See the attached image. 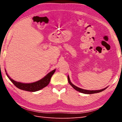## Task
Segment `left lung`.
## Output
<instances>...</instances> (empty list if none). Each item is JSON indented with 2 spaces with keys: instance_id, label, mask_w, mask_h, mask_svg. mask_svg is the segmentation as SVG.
Masks as SVG:
<instances>
[{
  "instance_id": "left-lung-1",
  "label": "left lung",
  "mask_w": 122,
  "mask_h": 122,
  "mask_svg": "<svg viewBox=\"0 0 122 122\" xmlns=\"http://www.w3.org/2000/svg\"><path fill=\"white\" fill-rule=\"evenodd\" d=\"M68 82L69 83V84L71 85V86L74 88V89L77 91H78L80 93H83V94H95V93H100V92H101L102 91H103L104 90H105L106 88L107 87H106L103 89L100 90H96V91H90V90H84V89H82V88H79L78 87H77L76 86H75V85H74L71 82V81L70 80V78L69 76H68Z\"/></svg>"
}]
</instances>
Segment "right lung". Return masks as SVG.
Returning a JSON list of instances; mask_svg holds the SVG:
<instances>
[{
	"label": "right lung",
	"mask_w": 122,
	"mask_h": 122,
	"mask_svg": "<svg viewBox=\"0 0 122 122\" xmlns=\"http://www.w3.org/2000/svg\"><path fill=\"white\" fill-rule=\"evenodd\" d=\"M55 70L56 69L53 70V71H51L48 74H47L44 78L41 80L37 81L36 82L30 83H24L16 81H15L11 78L8 75V74H7V73H6V74L9 79L17 88L22 90L34 92L41 90L48 85L50 82L51 77H52L54 73L55 72Z\"/></svg>",
	"instance_id": "add662e5"
}]
</instances>
